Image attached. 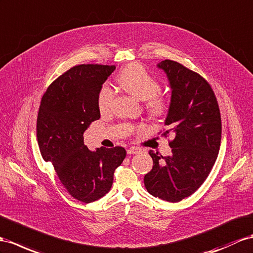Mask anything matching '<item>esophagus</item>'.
Returning a JSON list of instances; mask_svg holds the SVG:
<instances>
[{
    "label": "esophagus",
    "mask_w": 253,
    "mask_h": 253,
    "mask_svg": "<svg viewBox=\"0 0 253 253\" xmlns=\"http://www.w3.org/2000/svg\"><path fill=\"white\" fill-rule=\"evenodd\" d=\"M140 151L141 150H140V148H138V147H130V148H128V150H127V154H129V155L138 154Z\"/></svg>",
    "instance_id": "34e87169"
}]
</instances>
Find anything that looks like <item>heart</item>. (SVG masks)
Wrapping results in <instances>:
<instances>
[{"instance_id": "heart-1", "label": "heart", "mask_w": 253, "mask_h": 253, "mask_svg": "<svg viewBox=\"0 0 253 253\" xmlns=\"http://www.w3.org/2000/svg\"><path fill=\"white\" fill-rule=\"evenodd\" d=\"M118 81L120 85L134 98L145 100L147 111L154 118L163 116L168 111V101L157 94L160 90V83L141 64L128 65L120 73ZM113 97L114 93L111 86L103 84L97 98L100 112L105 113L111 108ZM138 129L142 130L143 126Z\"/></svg>"}]
</instances>
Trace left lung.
<instances>
[{"label":"left lung","instance_id":"left-lung-1","mask_svg":"<svg viewBox=\"0 0 253 253\" xmlns=\"http://www.w3.org/2000/svg\"><path fill=\"white\" fill-rule=\"evenodd\" d=\"M170 83L171 102L163 135L175 134L172 154L150 151L153 169L144 176L152 196L179 202L204 183L217 159L221 142V118L216 96L203 77L171 60L160 62Z\"/></svg>","mask_w":253,"mask_h":253}]
</instances>
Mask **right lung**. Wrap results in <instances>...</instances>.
Returning a JSON list of instances; mask_svg holds the SVG:
<instances>
[{
  "mask_svg": "<svg viewBox=\"0 0 253 253\" xmlns=\"http://www.w3.org/2000/svg\"><path fill=\"white\" fill-rule=\"evenodd\" d=\"M114 65L75 66L51 83L43 94L37 116V141L44 161L53 165L71 197L90 203L111 189L113 174L126 157L124 147L84 145L83 133L99 120V90Z\"/></svg>",
  "mask_w": 253,
  "mask_h": 253,
  "instance_id": "add662e5",
  "label": "right lung"
}]
</instances>
